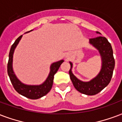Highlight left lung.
<instances>
[{"label": "left lung", "mask_w": 122, "mask_h": 122, "mask_svg": "<svg viewBox=\"0 0 122 122\" xmlns=\"http://www.w3.org/2000/svg\"><path fill=\"white\" fill-rule=\"evenodd\" d=\"M97 34L100 32H96ZM89 43L96 48L101 58V69L96 76L88 82H83L75 76L72 72V63L71 64L69 71L70 78L76 90L87 95H94L102 91L110 83L113 71L115 66V61L113 56V51L111 44L105 37L98 36L90 39Z\"/></svg>", "instance_id": "1"}]
</instances>
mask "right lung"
Masks as SVG:
<instances>
[{"mask_svg": "<svg viewBox=\"0 0 122 122\" xmlns=\"http://www.w3.org/2000/svg\"><path fill=\"white\" fill-rule=\"evenodd\" d=\"M32 30H31L25 33L29 32ZM22 36L23 35H21L19 38H17L10 48L9 53V59H8V74L10 79L13 86L17 93L30 99H38L46 95L50 91L53 85L54 74L57 72L59 66L63 63L64 60L61 59L60 61H56L51 65L50 73L48 74L47 78L42 84L40 85H28L23 84L17 78L13 69L14 53L15 49L18 45Z\"/></svg>", "mask_w": 122, "mask_h": 122, "instance_id": "obj_1", "label": "right lung"}]
</instances>
